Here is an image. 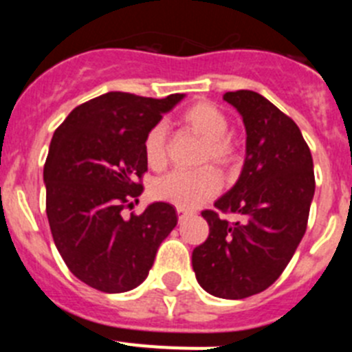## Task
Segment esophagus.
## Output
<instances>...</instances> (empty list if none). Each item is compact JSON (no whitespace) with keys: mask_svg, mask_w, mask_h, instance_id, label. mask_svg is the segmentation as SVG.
I'll list each match as a JSON object with an SVG mask.
<instances>
[{"mask_svg":"<svg viewBox=\"0 0 352 352\" xmlns=\"http://www.w3.org/2000/svg\"><path fill=\"white\" fill-rule=\"evenodd\" d=\"M176 211H178V217H179V220H182V219H185L186 214H190V211H188V210H185V208H176Z\"/></svg>","mask_w":352,"mask_h":352,"instance_id":"1","label":"esophagus"}]
</instances>
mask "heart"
<instances>
[{"label": "heart", "mask_w": 352, "mask_h": 352, "mask_svg": "<svg viewBox=\"0 0 352 352\" xmlns=\"http://www.w3.org/2000/svg\"><path fill=\"white\" fill-rule=\"evenodd\" d=\"M182 121L190 130L204 138L201 162H213L219 167H231L238 157L234 141L227 133L229 120L217 105L210 102H197L182 114ZM144 160L151 169L160 170L167 164V132L158 123L151 126L142 142ZM222 188V179L217 170L203 167L197 170H173L158 178L151 185V194L158 201L174 204L178 208L199 206L214 197Z\"/></svg>", "instance_id": "heart-1"}]
</instances>
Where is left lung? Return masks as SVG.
<instances>
[{
    "label": "left lung",
    "mask_w": 352,
    "mask_h": 352,
    "mask_svg": "<svg viewBox=\"0 0 352 352\" xmlns=\"http://www.w3.org/2000/svg\"><path fill=\"white\" fill-rule=\"evenodd\" d=\"M223 100L243 118L247 157L217 210L201 213L210 234L192 252V266L206 292L243 300L268 289L294 256L307 231L316 178L309 146L287 114L250 89L226 93ZM219 210L245 220L227 223Z\"/></svg>",
    "instance_id": "left-lung-1"
}]
</instances>
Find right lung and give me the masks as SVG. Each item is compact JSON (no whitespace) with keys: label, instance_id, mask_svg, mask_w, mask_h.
Here are the masks:
<instances>
[{"label":"right lung","instance_id":"1","mask_svg":"<svg viewBox=\"0 0 352 352\" xmlns=\"http://www.w3.org/2000/svg\"><path fill=\"white\" fill-rule=\"evenodd\" d=\"M183 96L109 91L77 105L52 135L43 166L49 226L68 270L89 287L125 292L142 284L178 223L169 203L129 219L121 211L142 194L146 133Z\"/></svg>","mask_w":352,"mask_h":352}]
</instances>
